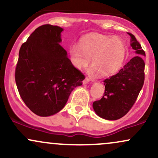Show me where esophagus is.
<instances>
[{
	"mask_svg": "<svg viewBox=\"0 0 158 158\" xmlns=\"http://www.w3.org/2000/svg\"><path fill=\"white\" fill-rule=\"evenodd\" d=\"M89 81H90V79H88V78H85L84 80H83L82 83H83V85H86V84H88V83H89Z\"/></svg>",
	"mask_w": 158,
	"mask_h": 158,
	"instance_id": "esophagus-1",
	"label": "esophagus"
}]
</instances>
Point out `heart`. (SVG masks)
Wrapping results in <instances>:
<instances>
[{
  "label": "heart",
  "mask_w": 158,
  "mask_h": 158,
  "mask_svg": "<svg viewBox=\"0 0 158 158\" xmlns=\"http://www.w3.org/2000/svg\"><path fill=\"white\" fill-rule=\"evenodd\" d=\"M126 51V45L119 37L93 34L81 40L80 47L72 44L69 55L77 68H87L92 59L91 73L97 71L101 77H107L121 68Z\"/></svg>",
  "instance_id": "obj_1"
}]
</instances>
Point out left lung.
<instances>
[{
	"mask_svg": "<svg viewBox=\"0 0 158 158\" xmlns=\"http://www.w3.org/2000/svg\"><path fill=\"white\" fill-rule=\"evenodd\" d=\"M131 46L135 57L128 61L115 75L104 80L105 93L100 100L93 103L95 113L107 120H117L128 113L135 104L144 83L146 56L141 45L132 34Z\"/></svg>",
	"mask_w": 158,
	"mask_h": 158,
	"instance_id": "1",
	"label": "left lung"
}]
</instances>
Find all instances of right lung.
I'll return each mask as SVG.
<instances>
[{"instance_id":"1","label":"right lung","mask_w":158,"mask_h":158,"mask_svg":"<svg viewBox=\"0 0 158 158\" xmlns=\"http://www.w3.org/2000/svg\"><path fill=\"white\" fill-rule=\"evenodd\" d=\"M63 30L42 25L19 50L16 85L26 106L40 117H50L63 109L70 93L85 79L60 45Z\"/></svg>"}]
</instances>
